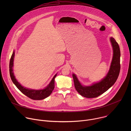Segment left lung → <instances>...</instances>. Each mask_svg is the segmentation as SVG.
<instances>
[{
    "label": "left lung",
    "mask_w": 131,
    "mask_h": 131,
    "mask_svg": "<svg viewBox=\"0 0 131 131\" xmlns=\"http://www.w3.org/2000/svg\"><path fill=\"white\" fill-rule=\"evenodd\" d=\"M110 41L113 48L114 55L110 68L107 76L100 82L91 86H83L74 74H72L74 87L82 96L86 98L97 97L107 91L116 82L120 70V50L118 43L111 37Z\"/></svg>",
    "instance_id": "obj_1"
}]
</instances>
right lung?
<instances>
[{
  "mask_svg": "<svg viewBox=\"0 0 131 131\" xmlns=\"http://www.w3.org/2000/svg\"><path fill=\"white\" fill-rule=\"evenodd\" d=\"M14 57V52H13L9 64V71L11 79L15 85V86L18 88L22 93H23L24 95L28 97L29 98L34 100H41L45 99V98L48 97L52 92L53 90L54 89V79L57 76V74L54 76L52 80H51L50 84L43 90H30L28 89H26L25 88L22 86L19 83H18L16 80L14 74L13 72V59Z\"/></svg>",
  "mask_w": 131,
  "mask_h": 131,
  "instance_id": "right-lung-1",
  "label": "right lung"
}]
</instances>
